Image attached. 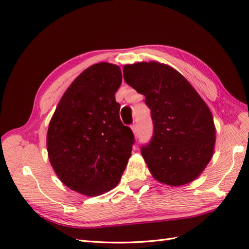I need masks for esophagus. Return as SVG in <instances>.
<instances>
[{
	"label": "esophagus",
	"instance_id": "esophagus-1",
	"mask_svg": "<svg viewBox=\"0 0 249 249\" xmlns=\"http://www.w3.org/2000/svg\"><path fill=\"white\" fill-rule=\"evenodd\" d=\"M131 127H132L133 132H134L135 134H137V132H138V124H133L131 125Z\"/></svg>",
	"mask_w": 249,
	"mask_h": 249
}]
</instances>
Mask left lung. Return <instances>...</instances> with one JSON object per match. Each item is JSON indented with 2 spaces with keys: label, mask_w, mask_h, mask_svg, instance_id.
<instances>
[{
  "label": "left lung",
  "mask_w": 249,
  "mask_h": 249,
  "mask_svg": "<svg viewBox=\"0 0 249 249\" xmlns=\"http://www.w3.org/2000/svg\"><path fill=\"white\" fill-rule=\"evenodd\" d=\"M127 85L145 96L154 130L141 146L149 171L159 182L190 183L213 155L215 126L210 109L182 74L158 62L124 66Z\"/></svg>",
  "instance_id": "obj_1"
}]
</instances>
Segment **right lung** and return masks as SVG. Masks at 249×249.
Listing matches in <instances>:
<instances>
[{"label":"right lung","instance_id":"1","mask_svg":"<svg viewBox=\"0 0 249 249\" xmlns=\"http://www.w3.org/2000/svg\"><path fill=\"white\" fill-rule=\"evenodd\" d=\"M122 81L117 65L88 67L67 88L49 125L53 168L65 186L88 196L114 188L131 157L135 137L115 101Z\"/></svg>","mask_w":249,"mask_h":249}]
</instances>
